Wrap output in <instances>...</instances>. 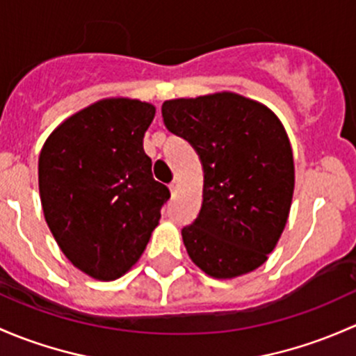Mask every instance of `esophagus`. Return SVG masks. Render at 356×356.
I'll use <instances>...</instances> for the list:
<instances>
[{
    "mask_svg": "<svg viewBox=\"0 0 356 356\" xmlns=\"http://www.w3.org/2000/svg\"><path fill=\"white\" fill-rule=\"evenodd\" d=\"M178 188H179L178 179H173V181L170 183V190H171V193H177V192H178Z\"/></svg>",
    "mask_w": 356,
    "mask_h": 356,
    "instance_id": "obj_1",
    "label": "esophagus"
}]
</instances>
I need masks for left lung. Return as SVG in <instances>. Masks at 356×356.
<instances>
[{"label":"left lung","instance_id":"left-lung-1","mask_svg":"<svg viewBox=\"0 0 356 356\" xmlns=\"http://www.w3.org/2000/svg\"><path fill=\"white\" fill-rule=\"evenodd\" d=\"M161 111L204 170L202 207L181 229L190 259L218 280L252 273L274 250L291 207L295 166L283 123L234 92L171 99Z\"/></svg>","mask_w":356,"mask_h":356}]
</instances>
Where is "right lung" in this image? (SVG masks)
Listing matches in <instances>:
<instances>
[{
	"mask_svg": "<svg viewBox=\"0 0 356 356\" xmlns=\"http://www.w3.org/2000/svg\"><path fill=\"white\" fill-rule=\"evenodd\" d=\"M154 115L138 99H102L65 120L42 145L44 218L70 262L94 280H118L140 259L170 199L144 151Z\"/></svg>",
	"mask_w": 356,
	"mask_h": 356,
	"instance_id": "1",
	"label": "right lung"
}]
</instances>
